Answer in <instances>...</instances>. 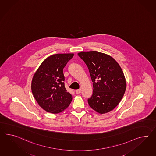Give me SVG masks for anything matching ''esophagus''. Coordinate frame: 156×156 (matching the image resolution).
Listing matches in <instances>:
<instances>
[{"mask_svg":"<svg viewBox=\"0 0 156 156\" xmlns=\"http://www.w3.org/2000/svg\"><path fill=\"white\" fill-rule=\"evenodd\" d=\"M80 93H81V90H80V89H77V90H76V94H80Z\"/></svg>","mask_w":156,"mask_h":156,"instance_id":"obj_1","label":"esophagus"}]
</instances>
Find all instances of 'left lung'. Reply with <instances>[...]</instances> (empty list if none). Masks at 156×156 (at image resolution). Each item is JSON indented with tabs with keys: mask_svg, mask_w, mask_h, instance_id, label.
Segmentation results:
<instances>
[{
	"mask_svg": "<svg viewBox=\"0 0 156 156\" xmlns=\"http://www.w3.org/2000/svg\"><path fill=\"white\" fill-rule=\"evenodd\" d=\"M78 55L87 66L93 82L89 105L100 114L112 111L120 102L126 89L120 66L112 56L102 52H80Z\"/></svg>",
	"mask_w": 156,
	"mask_h": 156,
	"instance_id": "1",
	"label": "left lung"
}]
</instances>
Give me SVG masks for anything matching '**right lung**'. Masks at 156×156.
I'll return each instance as SVG.
<instances>
[{
  "label": "right lung",
  "instance_id": "add662e5",
  "mask_svg": "<svg viewBox=\"0 0 156 156\" xmlns=\"http://www.w3.org/2000/svg\"><path fill=\"white\" fill-rule=\"evenodd\" d=\"M73 54H56L41 64L32 79V93L45 111L58 114L68 108L72 100L64 87L63 68Z\"/></svg>",
  "mask_w": 156,
  "mask_h": 156
}]
</instances>
